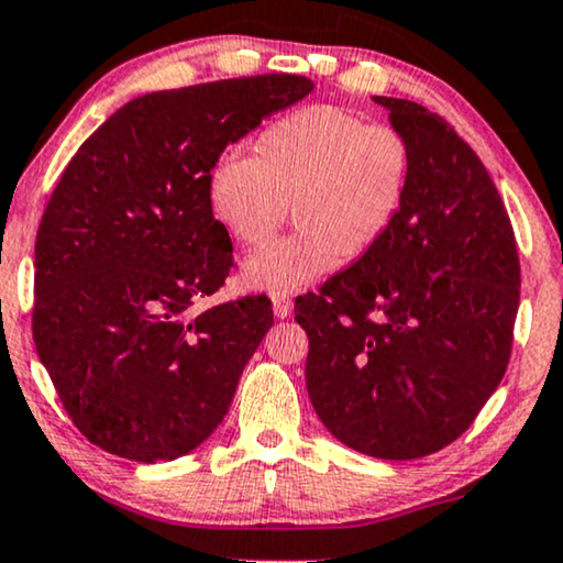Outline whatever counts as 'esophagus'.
Segmentation results:
<instances>
[{
  "instance_id": "esophagus-1",
  "label": "esophagus",
  "mask_w": 563,
  "mask_h": 563,
  "mask_svg": "<svg viewBox=\"0 0 563 563\" xmlns=\"http://www.w3.org/2000/svg\"><path fill=\"white\" fill-rule=\"evenodd\" d=\"M273 313L278 319H288L292 313V300L288 296H273Z\"/></svg>"
}]
</instances>
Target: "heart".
Instances as JSON below:
<instances>
[{
  "label": "heart",
  "instance_id": "heart-1",
  "mask_svg": "<svg viewBox=\"0 0 563 563\" xmlns=\"http://www.w3.org/2000/svg\"><path fill=\"white\" fill-rule=\"evenodd\" d=\"M408 140L387 124L329 104L273 122L252 155H224L209 178L213 217L242 247H260L290 219L298 227L242 267L250 288L285 296L375 247L410 184Z\"/></svg>",
  "mask_w": 563,
  "mask_h": 563
}]
</instances>
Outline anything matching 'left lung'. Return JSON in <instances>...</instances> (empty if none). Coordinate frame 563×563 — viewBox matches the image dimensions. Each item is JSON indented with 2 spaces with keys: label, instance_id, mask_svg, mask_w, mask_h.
<instances>
[{
  "label": "left lung",
  "instance_id": "left-lung-1",
  "mask_svg": "<svg viewBox=\"0 0 563 563\" xmlns=\"http://www.w3.org/2000/svg\"><path fill=\"white\" fill-rule=\"evenodd\" d=\"M408 140L406 199L367 255L296 298L321 423L377 459L433 454L470 429L508 369L516 234L477 153L439 114L375 97Z\"/></svg>",
  "mask_w": 563,
  "mask_h": 563
}]
</instances>
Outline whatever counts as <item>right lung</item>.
Masks as SVG:
<instances>
[{
    "instance_id": "right-lung-1",
    "label": "right lung",
    "mask_w": 563,
    "mask_h": 563,
    "mask_svg": "<svg viewBox=\"0 0 563 563\" xmlns=\"http://www.w3.org/2000/svg\"><path fill=\"white\" fill-rule=\"evenodd\" d=\"M311 91L265 74L145 93L70 157L37 229L33 339L99 449L170 462L224 421L273 308L244 296L188 313L234 263L209 178L227 145Z\"/></svg>"
}]
</instances>
